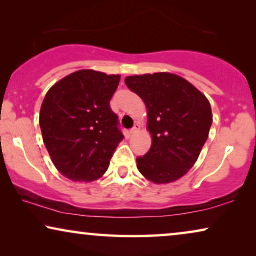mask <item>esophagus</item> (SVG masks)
<instances>
[{
    "label": "esophagus",
    "instance_id": "34e87169",
    "mask_svg": "<svg viewBox=\"0 0 256 256\" xmlns=\"http://www.w3.org/2000/svg\"><path fill=\"white\" fill-rule=\"evenodd\" d=\"M140 128H141V126H140L138 124H135L134 127H132V128L130 129V134H135L136 132L140 130Z\"/></svg>",
    "mask_w": 256,
    "mask_h": 256
}]
</instances>
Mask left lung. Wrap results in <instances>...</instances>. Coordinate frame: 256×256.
Listing matches in <instances>:
<instances>
[{
	"mask_svg": "<svg viewBox=\"0 0 256 256\" xmlns=\"http://www.w3.org/2000/svg\"><path fill=\"white\" fill-rule=\"evenodd\" d=\"M124 82L144 101L152 138L149 152L136 158L138 171L156 184L184 176L208 138V100L188 80L166 72L127 76Z\"/></svg>",
	"mask_w": 256,
	"mask_h": 256,
	"instance_id": "left-lung-1",
	"label": "left lung"
}]
</instances>
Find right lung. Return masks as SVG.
Segmentation results:
<instances>
[{"instance_id":"right-lung-1","label":"right lung","mask_w":256,"mask_h":256,"mask_svg":"<svg viewBox=\"0 0 256 256\" xmlns=\"http://www.w3.org/2000/svg\"><path fill=\"white\" fill-rule=\"evenodd\" d=\"M120 76L80 70L54 84L45 96L40 126L54 166L76 182L102 176L124 138L110 101Z\"/></svg>"}]
</instances>
